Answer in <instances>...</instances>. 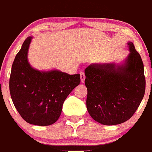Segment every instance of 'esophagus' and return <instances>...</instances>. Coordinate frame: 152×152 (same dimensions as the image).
Wrapping results in <instances>:
<instances>
[{
	"instance_id": "1",
	"label": "esophagus",
	"mask_w": 152,
	"mask_h": 152,
	"mask_svg": "<svg viewBox=\"0 0 152 152\" xmlns=\"http://www.w3.org/2000/svg\"><path fill=\"white\" fill-rule=\"evenodd\" d=\"M80 76H81V82H84V80H85V74H84V72H82L81 71V73H80Z\"/></svg>"
}]
</instances>
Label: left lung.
Wrapping results in <instances>:
<instances>
[{"label": "left lung", "instance_id": "obj_1", "mask_svg": "<svg viewBox=\"0 0 152 152\" xmlns=\"http://www.w3.org/2000/svg\"><path fill=\"white\" fill-rule=\"evenodd\" d=\"M122 65L92 64L85 69L87 108L96 122L115 125L128 120L138 109L146 89L143 63L132 42Z\"/></svg>", "mask_w": 152, "mask_h": 152}]
</instances>
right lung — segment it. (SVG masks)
Here are the masks:
<instances>
[{"label": "right lung", "instance_id": "right-lung-1", "mask_svg": "<svg viewBox=\"0 0 152 152\" xmlns=\"http://www.w3.org/2000/svg\"><path fill=\"white\" fill-rule=\"evenodd\" d=\"M32 37L24 41L13 63L9 90L13 103L28 123L47 126L57 122L63 105L80 83V74L69 75L57 70L40 71L28 63Z\"/></svg>", "mask_w": 152, "mask_h": 152}]
</instances>
